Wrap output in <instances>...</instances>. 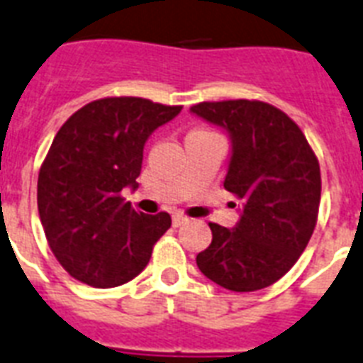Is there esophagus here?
Here are the masks:
<instances>
[{
  "label": "esophagus",
  "mask_w": 363,
  "mask_h": 363,
  "mask_svg": "<svg viewBox=\"0 0 363 363\" xmlns=\"http://www.w3.org/2000/svg\"><path fill=\"white\" fill-rule=\"evenodd\" d=\"M189 221V218L187 216H184V213H174L172 216V223L174 227H179V225H184V223H187Z\"/></svg>",
  "instance_id": "34e87169"
}]
</instances>
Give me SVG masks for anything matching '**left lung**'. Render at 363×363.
<instances>
[{"label":"left lung","mask_w":363,"mask_h":363,"mask_svg":"<svg viewBox=\"0 0 363 363\" xmlns=\"http://www.w3.org/2000/svg\"><path fill=\"white\" fill-rule=\"evenodd\" d=\"M191 111L231 136L225 187L244 208L235 229L210 223L196 265L231 291L271 286L296 265L318 220L320 164L301 128L259 100L201 102Z\"/></svg>","instance_id":"8db88e82"}]
</instances>
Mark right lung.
Returning <instances> with one entry per match:
<instances>
[{
  "instance_id": "obj_1",
  "label": "right lung",
  "mask_w": 363,
  "mask_h": 363,
  "mask_svg": "<svg viewBox=\"0 0 363 363\" xmlns=\"http://www.w3.org/2000/svg\"><path fill=\"white\" fill-rule=\"evenodd\" d=\"M182 106L113 96L77 109L56 132L38 178L45 237L60 265L94 288L126 284L170 229L167 212L145 216L123 199L136 189L143 145Z\"/></svg>"
}]
</instances>
